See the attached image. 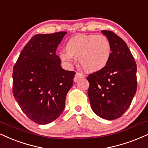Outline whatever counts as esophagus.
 I'll return each mask as SVG.
<instances>
[{"label":"esophagus","instance_id":"esophagus-1","mask_svg":"<svg viewBox=\"0 0 148 148\" xmlns=\"http://www.w3.org/2000/svg\"><path fill=\"white\" fill-rule=\"evenodd\" d=\"M83 78H84V75H83V74H82V73H81V72H76L75 77H74V82H77L78 80L81 79H83Z\"/></svg>","mask_w":148,"mask_h":148}]
</instances>
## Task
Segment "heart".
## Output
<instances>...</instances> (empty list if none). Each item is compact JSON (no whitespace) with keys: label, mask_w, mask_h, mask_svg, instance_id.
Listing matches in <instances>:
<instances>
[{"label":"heart","mask_w":148,"mask_h":148,"mask_svg":"<svg viewBox=\"0 0 148 148\" xmlns=\"http://www.w3.org/2000/svg\"><path fill=\"white\" fill-rule=\"evenodd\" d=\"M67 52L61 51L62 61L71 64L74 58H79V63L85 72L94 73L108 65L111 56L110 42L103 35H79L70 38L65 45Z\"/></svg>","instance_id":"1"}]
</instances>
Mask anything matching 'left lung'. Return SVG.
<instances>
[{
    "mask_svg": "<svg viewBox=\"0 0 148 148\" xmlns=\"http://www.w3.org/2000/svg\"><path fill=\"white\" fill-rule=\"evenodd\" d=\"M110 42L108 65L90 74L88 97L92 110L107 120L121 117L130 106L136 92V64L125 42L111 31L102 30Z\"/></svg>",
    "mask_w": 148,
    "mask_h": 148,
    "instance_id": "8db88e82",
    "label": "left lung"
}]
</instances>
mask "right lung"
Masks as SVG:
<instances>
[{
	"label": "right lung",
	"instance_id": "right-lung-1",
	"mask_svg": "<svg viewBox=\"0 0 148 148\" xmlns=\"http://www.w3.org/2000/svg\"><path fill=\"white\" fill-rule=\"evenodd\" d=\"M66 34L34 35L14 66V97L27 116L38 124L49 123L61 114L73 85L75 72L62 68L56 54Z\"/></svg>",
	"mask_w": 148,
	"mask_h": 148
}]
</instances>
